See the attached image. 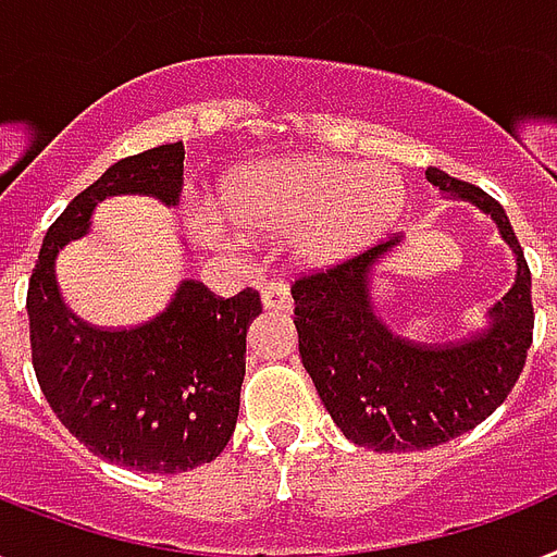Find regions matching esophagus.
Returning <instances> with one entry per match:
<instances>
[{
    "label": "esophagus",
    "mask_w": 557,
    "mask_h": 557,
    "mask_svg": "<svg viewBox=\"0 0 557 557\" xmlns=\"http://www.w3.org/2000/svg\"><path fill=\"white\" fill-rule=\"evenodd\" d=\"M261 301H264L267 310H290V287L284 282H267L264 287H261Z\"/></svg>",
    "instance_id": "obj_1"
}]
</instances>
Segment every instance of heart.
Masks as SVG:
<instances>
[{"mask_svg": "<svg viewBox=\"0 0 557 557\" xmlns=\"http://www.w3.org/2000/svg\"><path fill=\"white\" fill-rule=\"evenodd\" d=\"M404 200V183L392 168L305 157L230 180L211 220L232 235H299L310 258L331 261L386 235Z\"/></svg>", "mask_w": 557, "mask_h": 557, "instance_id": "obj_1", "label": "heart"}]
</instances>
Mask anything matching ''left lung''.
<instances>
[{"instance_id": "1", "label": "left lung", "mask_w": 557, "mask_h": 557, "mask_svg": "<svg viewBox=\"0 0 557 557\" xmlns=\"http://www.w3.org/2000/svg\"><path fill=\"white\" fill-rule=\"evenodd\" d=\"M426 180L488 211L515 247L517 278L488 310V325L456 343L418 346L377 322L369 273L404 240L400 232L290 284L299 355L319 398L346 438L383 454L426 450L473 430L515 389L532 346V273L503 206L438 168H426Z\"/></svg>"}]
</instances>
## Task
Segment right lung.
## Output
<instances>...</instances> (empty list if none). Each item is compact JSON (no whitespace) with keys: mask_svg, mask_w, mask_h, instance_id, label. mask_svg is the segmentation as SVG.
<instances>
[{"mask_svg":"<svg viewBox=\"0 0 557 557\" xmlns=\"http://www.w3.org/2000/svg\"><path fill=\"white\" fill-rule=\"evenodd\" d=\"M183 159V141L159 145L119 159L77 194L46 232L25 299L34 372L60 424L95 456L148 473H183L223 454L261 296L247 287L223 299L188 278L150 322L92 327L60 301L54 258L86 235L103 197L153 194L174 206Z\"/></svg>","mask_w":557,"mask_h":557,"instance_id":"add662e5","label":"right lung"}]
</instances>
